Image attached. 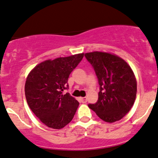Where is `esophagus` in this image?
Masks as SVG:
<instances>
[{
	"mask_svg": "<svg viewBox=\"0 0 158 158\" xmlns=\"http://www.w3.org/2000/svg\"><path fill=\"white\" fill-rule=\"evenodd\" d=\"M80 100H81V101H82V103H86V102H87V98H86V97L81 98Z\"/></svg>",
	"mask_w": 158,
	"mask_h": 158,
	"instance_id": "34e87169",
	"label": "esophagus"
}]
</instances>
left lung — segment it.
Wrapping results in <instances>:
<instances>
[{
  "label": "left lung",
  "mask_w": 158,
  "mask_h": 158,
  "mask_svg": "<svg viewBox=\"0 0 158 158\" xmlns=\"http://www.w3.org/2000/svg\"><path fill=\"white\" fill-rule=\"evenodd\" d=\"M98 79V100L89 107L102 120L114 123L121 119L135 102L137 82L129 64L118 56L106 52L85 54Z\"/></svg>",
  "instance_id": "8db88e82"
}]
</instances>
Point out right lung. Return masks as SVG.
<instances>
[{
  "label": "right lung",
  "instance_id": "add662e5",
  "mask_svg": "<svg viewBox=\"0 0 158 158\" xmlns=\"http://www.w3.org/2000/svg\"><path fill=\"white\" fill-rule=\"evenodd\" d=\"M84 54L58 57L38 64L28 75L25 94L28 105L44 125L62 129L73 118L79 103L69 93L68 78Z\"/></svg>",
  "mask_w": 158,
  "mask_h": 158
}]
</instances>
